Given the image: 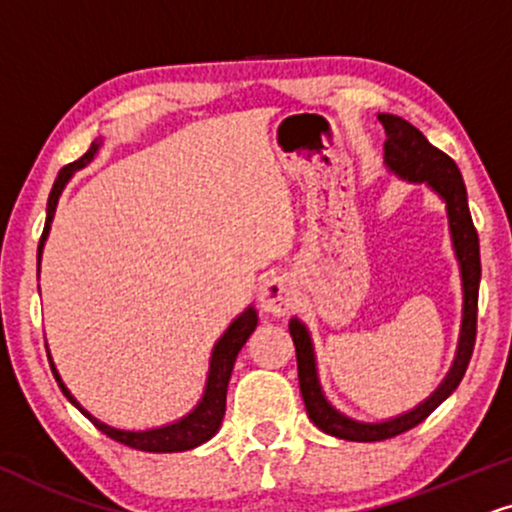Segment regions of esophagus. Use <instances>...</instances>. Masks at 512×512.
Here are the masks:
<instances>
[{
	"label": "esophagus",
	"instance_id": "obj_1",
	"mask_svg": "<svg viewBox=\"0 0 512 512\" xmlns=\"http://www.w3.org/2000/svg\"><path fill=\"white\" fill-rule=\"evenodd\" d=\"M258 304L270 315H287L294 304V282L287 275H270L258 289Z\"/></svg>",
	"mask_w": 512,
	"mask_h": 512
}]
</instances>
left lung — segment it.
Here are the masks:
<instances>
[{
	"mask_svg": "<svg viewBox=\"0 0 512 512\" xmlns=\"http://www.w3.org/2000/svg\"><path fill=\"white\" fill-rule=\"evenodd\" d=\"M377 118H380L384 132H387V140H384V166H387L389 173L408 182H422V185L430 187L444 201L453 254H456L460 268V285H463V318H460L456 356H453L451 368L439 387L415 408L382 422H363L349 418V415H344L342 410H337L327 401L318 377V361H315L311 332H308L306 323H301L299 318L289 320V334L294 339L296 365H299V387L301 396H304L308 418H311L318 430L346 441H382L420 425L441 401L449 399L460 380H463L472 358V349H475L477 334V294L482 266H479V237L475 225H472L463 175H460L456 161L446 156L444 151L432 147L415 125L394 116V113H377Z\"/></svg>",
	"mask_w": 512,
	"mask_h": 512,
	"instance_id": "obj_1",
	"label": "left lung"
}]
</instances>
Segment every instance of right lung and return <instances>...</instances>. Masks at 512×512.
I'll use <instances>...</instances> for the list:
<instances>
[{
	"label": "right lung",
	"instance_id": "1",
	"mask_svg": "<svg viewBox=\"0 0 512 512\" xmlns=\"http://www.w3.org/2000/svg\"><path fill=\"white\" fill-rule=\"evenodd\" d=\"M99 147H102V137L92 142V147L87 149L85 156H80L78 161L63 166L59 170V175H56L54 187H52V192H49V201H47V220H44L40 246H37V277H40L42 251H44V244H47L49 230H52V220H54L56 206H59L63 189H66V185L71 182V178L75 173H78L80 168H85L87 163H90L94 156H97ZM256 325H258L256 308L246 306L244 311L239 313L230 325H227V330L220 334L218 342L213 344L211 361H208L206 387H204V394H201L197 406L189 410L187 415H182L180 420H173V422H168V425H161V427H151V430H121V427H111L99 418H94L90 410H85L80 406V401L71 394V389L63 384L59 370H56V365L52 361V353H49V349H47V356H49V365H52V372H54L56 382H59L63 396H66V399L71 401L73 406L78 408L87 420L94 422V427H97L99 432H104L106 437L121 441V444L130 446V449H137V451L178 453V451L197 449V446L206 444V441L211 437H216L220 425H223L227 384H230L232 368H235V361H237V353L242 351L246 339L254 334Z\"/></svg>",
	"mask_w": 512,
	"mask_h": 512
}]
</instances>
